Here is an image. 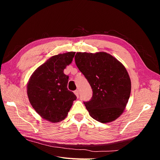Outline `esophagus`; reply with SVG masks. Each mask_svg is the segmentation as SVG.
Here are the masks:
<instances>
[{"instance_id":"1","label":"esophagus","mask_w":160,"mask_h":160,"mask_svg":"<svg viewBox=\"0 0 160 160\" xmlns=\"http://www.w3.org/2000/svg\"><path fill=\"white\" fill-rule=\"evenodd\" d=\"M74 93L75 94V95L77 96V98H79V91L78 90H75L74 91Z\"/></svg>"}]
</instances>
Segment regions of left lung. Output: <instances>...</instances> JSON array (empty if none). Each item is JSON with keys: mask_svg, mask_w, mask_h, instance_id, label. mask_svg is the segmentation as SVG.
Listing matches in <instances>:
<instances>
[{"mask_svg": "<svg viewBox=\"0 0 160 160\" xmlns=\"http://www.w3.org/2000/svg\"><path fill=\"white\" fill-rule=\"evenodd\" d=\"M75 61L93 90L91 99L84 102L91 117L103 123L117 119L123 113L132 89L124 65L105 52H77Z\"/></svg>", "mask_w": 160, "mask_h": 160, "instance_id": "left-lung-1", "label": "left lung"}]
</instances>
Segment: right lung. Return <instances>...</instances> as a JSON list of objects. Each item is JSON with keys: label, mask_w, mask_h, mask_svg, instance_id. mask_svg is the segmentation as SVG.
Masks as SVG:
<instances>
[{"label": "right lung", "mask_w": 160, "mask_h": 160, "mask_svg": "<svg viewBox=\"0 0 160 160\" xmlns=\"http://www.w3.org/2000/svg\"><path fill=\"white\" fill-rule=\"evenodd\" d=\"M75 52L52 56L33 72L27 83L32 107L42 118L52 123L65 119L77 97L67 89L69 76L63 71Z\"/></svg>", "instance_id": "right-lung-1"}]
</instances>
